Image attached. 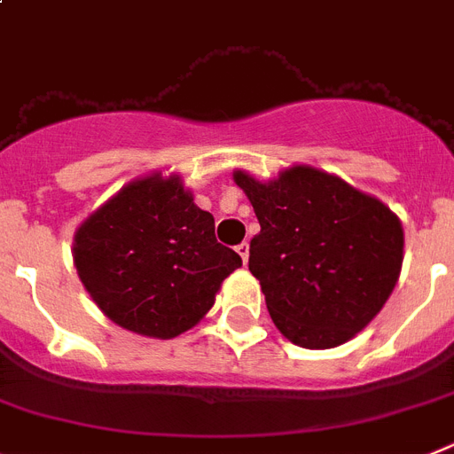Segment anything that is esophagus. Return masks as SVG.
I'll return each instance as SVG.
<instances>
[{
    "label": "esophagus",
    "mask_w": 454,
    "mask_h": 454,
    "mask_svg": "<svg viewBox=\"0 0 454 454\" xmlns=\"http://www.w3.org/2000/svg\"><path fill=\"white\" fill-rule=\"evenodd\" d=\"M236 253L241 254V259H243V264H247V257H250V246H247L246 241L241 243V246H236Z\"/></svg>",
    "instance_id": "1"
}]
</instances>
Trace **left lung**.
<instances>
[{
    "label": "left lung",
    "instance_id": "1",
    "mask_svg": "<svg viewBox=\"0 0 454 454\" xmlns=\"http://www.w3.org/2000/svg\"><path fill=\"white\" fill-rule=\"evenodd\" d=\"M262 231L250 273L278 331L303 348L348 342L381 312L404 259L400 218L335 174L294 165L262 184L236 169Z\"/></svg>",
    "mask_w": 454,
    "mask_h": 454
}]
</instances>
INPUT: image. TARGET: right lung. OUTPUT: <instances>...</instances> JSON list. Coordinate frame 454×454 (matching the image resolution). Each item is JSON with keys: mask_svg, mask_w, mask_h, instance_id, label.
Listing matches in <instances>:
<instances>
[{"mask_svg": "<svg viewBox=\"0 0 454 454\" xmlns=\"http://www.w3.org/2000/svg\"><path fill=\"white\" fill-rule=\"evenodd\" d=\"M73 262L107 319L158 340L195 326L243 264L179 174L160 172L123 185L77 227Z\"/></svg>", "mask_w": 454, "mask_h": 454, "instance_id": "right-lung-1", "label": "right lung"}]
</instances>
